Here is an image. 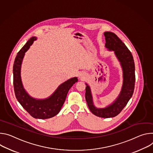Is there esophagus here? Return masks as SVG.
Wrapping results in <instances>:
<instances>
[{"instance_id": "obj_1", "label": "esophagus", "mask_w": 153, "mask_h": 153, "mask_svg": "<svg viewBox=\"0 0 153 153\" xmlns=\"http://www.w3.org/2000/svg\"><path fill=\"white\" fill-rule=\"evenodd\" d=\"M84 74H82V73H81L79 75V77L80 78H84Z\"/></svg>"}]
</instances>
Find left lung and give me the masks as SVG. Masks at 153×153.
<instances>
[{
    "label": "left lung",
    "instance_id": "8db88e82",
    "mask_svg": "<svg viewBox=\"0 0 153 153\" xmlns=\"http://www.w3.org/2000/svg\"><path fill=\"white\" fill-rule=\"evenodd\" d=\"M105 47L109 51H114L120 62L123 71V84L120 93L110 105L104 108H98L94 105L90 86L86 83L85 98L88 106L95 115L102 118L114 117L119 114L132 97L135 85V64L131 52L125 44L115 33L110 31L104 33Z\"/></svg>",
    "mask_w": 153,
    "mask_h": 153
}]
</instances>
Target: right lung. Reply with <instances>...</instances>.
<instances>
[{
  "label": "right lung",
  "instance_id": "right-lung-1",
  "mask_svg": "<svg viewBox=\"0 0 153 153\" xmlns=\"http://www.w3.org/2000/svg\"><path fill=\"white\" fill-rule=\"evenodd\" d=\"M36 37L30 38L17 55L13 65V84L16 97L21 106L34 118L47 119L57 115L60 111L69 89L76 82L77 77L70 78L62 83L49 97L37 99L31 97L24 89L21 76V65L25 53Z\"/></svg>",
  "mask_w": 153,
  "mask_h": 153
}]
</instances>
